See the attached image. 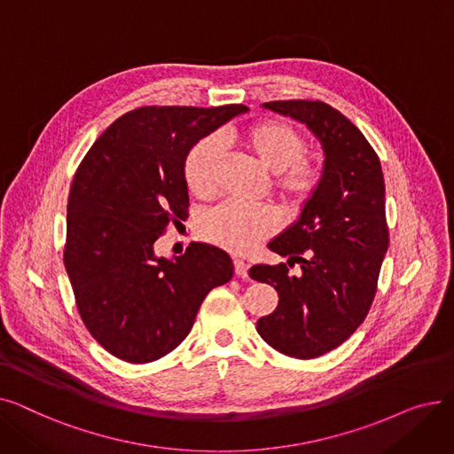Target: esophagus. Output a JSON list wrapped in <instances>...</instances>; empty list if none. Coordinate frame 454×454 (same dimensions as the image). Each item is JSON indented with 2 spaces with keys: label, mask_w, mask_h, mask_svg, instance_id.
Instances as JSON below:
<instances>
[{
  "label": "esophagus",
  "mask_w": 454,
  "mask_h": 454,
  "mask_svg": "<svg viewBox=\"0 0 454 454\" xmlns=\"http://www.w3.org/2000/svg\"><path fill=\"white\" fill-rule=\"evenodd\" d=\"M233 265H235V274L237 276H239V278H247L248 276V267H247V263H245L243 259H235Z\"/></svg>",
  "instance_id": "34e87169"
}]
</instances>
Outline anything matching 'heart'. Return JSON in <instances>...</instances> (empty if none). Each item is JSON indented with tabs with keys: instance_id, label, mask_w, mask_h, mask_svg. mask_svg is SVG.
<instances>
[{
	"instance_id": "1",
	"label": "heart",
	"mask_w": 454,
	"mask_h": 454,
	"mask_svg": "<svg viewBox=\"0 0 454 454\" xmlns=\"http://www.w3.org/2000/svg\"><path fill=\"white\" fill-rule=\"evenodd\" d=\"M233 141L274 175L276 193L291 209L301 207L315 195L322 169L317 161L303 156L305 137L294 127L269 119L235 134ZM219 167V141L215 137L197 141L184 160V180L191 193L199 199H211L217 193ZM276 226L278 219L270 207L224 202L204 215L200 233L213 245L243 254L267 239Z\"/></svg>"
}]
</instances>
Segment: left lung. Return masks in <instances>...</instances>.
<instances>
[{
    "instance_id": "1",
    "label": "left lung",
    "mask_w": 454,
    "mask_h": 454,
    "mask_svg": "<svg viewBox=\"0 0 454 454\" xmlns=\"http://www.w3.org/2000/svg\"><path fill=\"white\" fill-rule=\"evenodd\" d=\"M320 141L322 178L300 217L269 243L287 263L255 265L250 278L278 291L276 311L257 320L269 346L315 359L340 346L366 318L388 250L380 161L346 115L322 101H270ZM296 262L302 272L288 274Z\"/></svg>"
}]
</instances>
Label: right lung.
Here are the masks:
<instances>
[{
    "label": "right lung",
    "instance_id": "obj_1",
    "mask_svg": "<svg viewBox=\"0 0 454 454\" xmlns=\"http://www.w3.org/2000/svg\"><path fill=\"white\" fill-rule=\"evenodd\" d=\"M247 112L243 105L136 108L115 119L79 165L64 265L82 322L117 359L143 364L173 351L206 294L231 279V257L217 247L191 243L184 255L160 257L154 243L187 217L189 149Z\"/></svg>",
    "mask_w": 454,
    "mask_h": 454
}]
</instances>
